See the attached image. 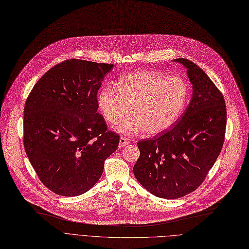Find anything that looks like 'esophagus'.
<instances>
[{
    "instance_id": "obj_1",
    "label": "esophagus",
    "mask_w": 249,
    "mask_h": 249,
    "mask_svg": "<svg viewBox=\"0 0 249 249\" xmlns=\"http://www.w3.org/2000/svg\"><path fill=\"white\" fill-rule=\"evenodd\" d=\"M130 142V141L127 139V138H124V137H122L121 139H120V147H124V146H125V145H127L128 143Z\"/></svg>"
}]
</instances>
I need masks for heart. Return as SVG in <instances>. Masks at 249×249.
<instances>
[{
	"label": "heart",
	"instance_id": "1",
	"mask_svg": "<svg viewBox=\"0 0 249 249\" xmlns=\"http://www.w3.org/2000/svg\"><path fill=\"white\" fill-rule=\"evenodd\" d=\"M189 95L187 83L178 75L152 71H133L119 80L118 89L105 87L98 95L104 119L117 124L120 132L132 135L146 131L157 135L173 126L180 118Z\"/></svg>",
	"mask_w": 249,
	"mask_h": 249
}]
</instances>
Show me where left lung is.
<instances>
[{
    "mask_svg": "<svg viewBox=\"0 0 249 249\" xmlns=\"http://www.w3.org/2000/svg\"><path fill=\"white\" fill-rule=\"evenodd\" d=\"M174 62L185 67L193 98L173 128L138 142L141 155L133 166L139 182L166 199L182 197L202 183L220 154L226 127L225 102L213 81L187 59Z\"/></svg>",
    "mask_w": 249,
    "mask_h": 249,
    "instance_id": "obj_1",
    "label": "left lung"
}]
</instances>
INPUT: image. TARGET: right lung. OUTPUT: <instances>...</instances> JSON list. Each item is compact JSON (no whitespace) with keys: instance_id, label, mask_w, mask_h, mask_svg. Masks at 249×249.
<instances>
[{"instance_id":"obj_1","label":"right lung","mask_w":249,"mask_h":249,"mask_svg":"<svg viewBox=\"0 0 249 249\" xmlns=\"http://www.w3.org/2000/svg\"><path fill=\"white\" fill-rule=\"evenodd\" d=\"M113 65L78 59L49 70L24 109V145L40 180L63 196H81L98 182L120 137L97 110L98 90Z\"/></svg>"}]
</instances>
